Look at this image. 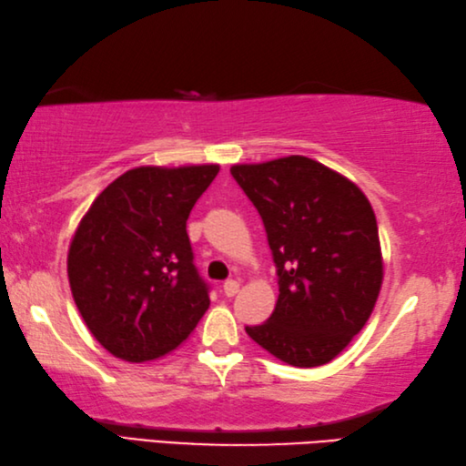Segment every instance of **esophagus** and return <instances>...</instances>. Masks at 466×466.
I'll return each mask as SVG.
<instances>
[{
  "mask_svg": "<svg viewBox=\"0 0 466 466\" xmlns=\"http://www.w3.org/2000/svg\"><path fill=\"white\" fill-rule=\"evenodd\" d=\"M223 293L227 297H235L239 293V281H235V279H229V281L223 283Z\"/></svg>",
  "mask_w": 466,
  "mask_h": 466,
  "instance_id": "obj_1",
  "label": "esophagus"
}]
</instances>
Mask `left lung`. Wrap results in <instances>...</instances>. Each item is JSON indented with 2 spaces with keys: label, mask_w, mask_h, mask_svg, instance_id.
I'll return each instance as SVG.
<instances>
[{
  "label": "left lung",
  "mask_w": 466,
  "mask_h": 466,
  "mask_svg": "<svg viewBox=\"0 0 466 466\" xmlns=\"http://www.w3.org/2000/svg\"><path fill=\"white\" fill-rule=\"evenodd\" d=\"M231 175L261 215L279 283L273 315L247 335L287 365L329 363L365 327L380 291L373 207L303 155L233 165Z\"/></svg>",
  "instance_id": "8db88e82"
}]
</instances>
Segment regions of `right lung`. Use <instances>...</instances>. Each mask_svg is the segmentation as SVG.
<instances>
[{"label":"right lung","mask_w":466,"mask_h":466,"mask_svg":"<svg viewBox=\"0 0 466 466\" xmlns=\"http://www.w3.org/2000/svg\"><path fill=\"white\" fill-rule=\"evenodd\" d=\"M219 165L123 173L93 201L67 255L76 305L111 355L143 363L179 347L209 309L187 219Z\"/></svg>","instance_id":"right-lung-1"}]
</instances>
